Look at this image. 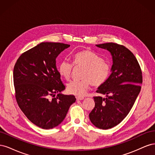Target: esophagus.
Listing matches in <instances>:
<instances>
[{
  "instance_id": "obj_1",
  "label": "esophagus",
  "mask_w": 155,
  "mask_h": 155,
  "mask_svg": "<svg viewBox=\"0 0 155 155\" xmlns=\"http://www.w3.org/2000/svg\"><path fill=\"white\" fill-rule=\"evenodd\" d=\"M76 98L77 100H82L84 99V97H83V96H76Z\"/></svg>"
}]
</instances>
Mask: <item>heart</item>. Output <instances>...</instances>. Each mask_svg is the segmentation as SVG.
<instances>
[{
    "instance_id": "b5f03b06",
    "label": "heart",
    "mask_w": 155,
    "mask_h": 155,
    "mask_svg": "<svg viewBox=\"0 0 155 155\" xmlns=\"http://www.w3.org/2000/svg\"><path fill=\"white\" fill-rule=\"evenodd\" d=\"M73 63L67 60H63L58 66L59 74L67 80H69L74 70V65L83 67L80 80H75L67 85L69 93L78 96L84 95L90 87H100L104 85L109 77L110 66L107 61L91 50H82L72 56Z\"/></svg>"
}]
</instances>
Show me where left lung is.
Returning <instances> with one entry per match:
<instances>
[{
    "label": "left lung",
    "instance_id": "1",
    "mask_svg": "<svg viewBox=\"0 0 155 155\" xmlns=\"http://www.w3.org/2000/svg\"><path fill=\"white\" fill-rule=\"evenodd\" d=\"M111 53L112 74L94 96L95 106L89 118L96 127L108 129L119 124L129 114L141 90L142 72L134 54L122 45L107 43L97 45Z\"/></svg>",
    "mask_w": 155,
    "mask_h": 155
}]
</instances>
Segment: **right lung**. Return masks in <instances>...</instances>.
I'll return each instance as SVG.
<instances>
[{
    "label": "right lung",
    "mask_w": 155,
    "mask_h": 155,
    "mask_svg": "<svg viewBox=\"0 0 155 155\" xmlns=\"http://www.w3.org/2000/svg\"><path fill=\"white\" fill-rule=\"evenodd\" d=\"M69 45L41 43L22 53L13 68L15 96L18 107L31 122L44 129L62 122L74 95L60 92L65 86L56 68L55 59Z\"/></svg>",
    "instance_id": "obj_1"
}]
</instances>
